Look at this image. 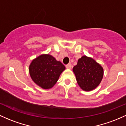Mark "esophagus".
Instances as JSON below:
<instances>
[{"instance_id":"1","label":"esophagus","mask_w":126,"mask_h":126,"mask_svg":"<svg viewBox=\"0 0 126 126\" xmlns=\"http://www.w3.org/2000/svg\"><path fill=\"white\" fill-rule=\"evenodd\" d=\"M71 67H72V64H71V63H68V64H66V68H67V69H70V68H71Z\"/></svg>"}]
</instances>
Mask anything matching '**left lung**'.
Listing matches in <instances>:
<instances>
[{"label":"left lung","mask_w":126,"mask_h":126,"mask_svg":"<svg viewBox=\"0 0 126 126\" xmlns=\"http://www.w3.org/2000/svg\"><path fill=\"white\" fill-rule=\"evenodd\" d=\"M77 82L82 90L86 92L96 88L101 82L103 69L94 59L84 56L73 67Z\"/></svg>","instance_id":"8db88e82"}]
</instances>
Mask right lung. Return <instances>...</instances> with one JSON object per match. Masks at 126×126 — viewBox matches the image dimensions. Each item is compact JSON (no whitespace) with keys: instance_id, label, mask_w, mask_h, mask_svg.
<instances>
[{"instance_id":"obj_1","label":"right lung","mask_w":126,"mask_h":126,"mask_svg":"<svg viewBox=\"0 0 126 126\" xmlns=\"http://www.w3.org/2000/svg\"><path fill=\"white\" fill-rule=\"evenodd\" d=\"M65 66L49 54H42L32 62L29 73L33 81L44 89L52 88Z\"/></svg>"}]
</instances>
